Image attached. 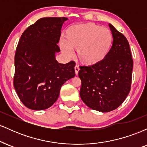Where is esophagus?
<instances>
[{
	"mask_svg": "<svg viewBox=\"0 0 147 147\" xmlns=\"http://www.w3.org/2000/svg\"><path fill=\"white\" fill-rule=\"evenodd\" d=\"M75 74L76 75H78V72L79 71V65H76L75 67Z\"/></svg>",
	"mask_w": 147,
	"mask_h": 147,
	"instance_id": "esophagus-1",
	"label": "esophagus"
}]
</instances>
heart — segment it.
<instances>
[{
	"label": "heart",
	"instance_id": "1",
	"mask_svg": "<svg viewBox=\"0 0 147 147\" xmlns=\"http://www.w3.org/2000/svg\"><path fill=\"white\" fill-rule=\"evenodd\" d=\"M113 36L107 28L95 23L73 25L67 30L65 42L61 48L65 55H72L70 49L78 51L80 62L86 66H95L102 63L110 53Z\"/></svg>",
	"mask_w": 147,
	"mask_h": 147
}]
</instances>
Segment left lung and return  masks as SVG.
<instances>
[{"label": "left lung", "mask_w": 147, "mask_h": 147, "mask_svg": "<svg viewBox=\"0 0 147 147\" xmlns=\"http://www.w3.org/2000/svg\"><path fill=\"white\" fill-rule=\"evenodd\" d=\"M109 27L113 36L109 55L95 66H79V71L82 101L103 113L115 110L125 100L131 90L133 65L126 38L111 24Z\"/></svg>", "instance_id": "obj_1"}]
</instances>
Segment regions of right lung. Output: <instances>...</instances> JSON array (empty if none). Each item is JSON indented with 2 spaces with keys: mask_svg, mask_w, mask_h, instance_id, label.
Listing matches in <instances>:
<instances>
[{
  "mask_svg": "<svg viewBox=\"0 0 147 147\" xmlns=\"http://www.w3.org/2000/svg\"><path fill=\"white\" fill-rule=\"evenodd\" d=\"M65 17L38 19L23 32L14 57V86L24 105L32 110L48 109L58 99L62 85L75 76V63H58L55 53Z\"/></svg>",
  "mask_w": 147,
  "mask_h": 147,
  "instance_id": "obj_1",
  "label": "right lung"
}]
</instances>
